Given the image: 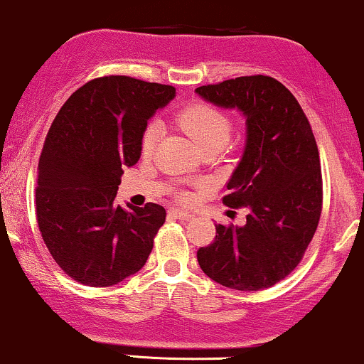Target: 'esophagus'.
Wrapping results in <instances>:
<instances>
[{"instance_id": "obj_1", "label": "esophagus", "mask_w": 364, "mask_h": 364, "mask_svg": "<svg viewBox=\"0 0 364 364\" xmlns=\"http://www.w3.org/2000/svg\"><path fill=\"white\" fill-rule=\"evenodd\" d=\"M172 215L177 218V220H182V221H187V220H191L192 218V215L191 213H187V211H178V209H172Z\"/></svg>"}]
</instances>
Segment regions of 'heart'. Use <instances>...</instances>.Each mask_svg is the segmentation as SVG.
<instances>
[{
    "instance_id": "b5f03b06",
    "label": "heart",
    "mask_w": 364,
    "mask_h": 364,
    "mask_svg": "<svg viewBox=\"0 0 364 364\" xmlns=\"http://www.w3.org/2000/svg\"><path fill=\"white\" fill-rule=\"evenodd\" d=\"M178 124L187 134L194 139L200 149L208 146H223L232 134V121L225 112L209 104H192L178 114ZM161 136L160 122H149L141 136V151L149 156L155 151ZM178 199L189 203L192 196L189 192H181Z\"/></svg>"
}]
</instances>
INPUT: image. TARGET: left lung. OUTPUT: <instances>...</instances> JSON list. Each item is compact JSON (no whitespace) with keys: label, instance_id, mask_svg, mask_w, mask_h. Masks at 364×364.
I'll return each instance as SVG.
<instances>
[{"label":"left lung","instance_id":"1","mask_svg":"<svg viewBox=\"0 0 364 364\" xmlns=\"http://www.w3.org/2000/svg\"><path fill=\"white\" fill-rule=\"evenodd\" d=\"M196 92L247 117L245 151L223 203L249 209L243 226L216 225L215 240L198 250V262L226 288H271L301 262L322 215L314 131L293 93L271 76H238Z\"/></svg>","mask_w":364,"mask_h":364}]
</instances>
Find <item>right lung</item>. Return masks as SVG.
I'll use <instances>...</instances> for the list:
<instances>
[{
    "label": "right lung",
    "mask_w": 364,
    "mask_h": 364,
    "mask_svg": "<svg viewBox=\"0 0 364 364\" xmlns=\"http://www.w3.org/2000/svg\"><path fill=\"white\" fill-rule=\"evenodd\" d=\"M175 88L131 76H102L76 90L47 132L38 158L36 215L47 250L64 274L105 288L146 264L165 208L115 206L124 166Z\"/></svg>",
    "instance_id": "right-lung-1"
}]
</instances>
